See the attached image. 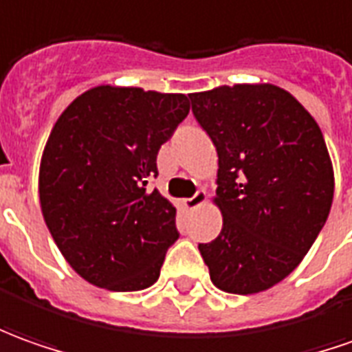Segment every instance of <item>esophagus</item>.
Listing matches in <instances>:
<instances>
[{
	"instance_id": "esophagus-1",
	"label": "esophagus",
	"mask_w": 352,
	"mask_h": 352,
	"mask_svg": "<svg viewBox=\"0 0 352 352\" xmlns=\"http://www.w3.org/2000/svg\"><path fill=\"white\" fill-rule=\"evenodd\" d=\"M206 202V190H196L195 196H190V198H185L183 200V206L186 208V210H195V208L202 206Z\"/></svg>"
}]
</instances>
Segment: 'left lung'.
I'll list each match as a JSON object with an SVG mask.
<instances>
[{
  "mask_svg": "<svg viewBox=\"0 0 352 352\" xmlns=\"http://www.w3.org/2000/svg\"><path fill=\"white\" fill-rule=\"evenodd\" d=\"M217 150L214 202L221 233L198 245L212 283L254 295L307 256L333 202L326 140L302 104L276 85L217 86L188 94Z\"/></svg>",
  "mask_w": 352,
  "mask_h": 352,
  "instance_id": "1",
  "label": "left lung"
}]
</instances>
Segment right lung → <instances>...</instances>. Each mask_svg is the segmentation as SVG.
<instances>
[{
  "label": "right lung",
  "instance_id": "add662e5",
  "mask_svg": "<svg viewBox=\"0 0 352 352\" xmlns=\"http://www.w3.org/2000/svg\"><path fill=\"white\" fill-rule=\"evenodd\" d=\"M188 109L185 94L102 85L56 121L40 162V206L57 248L88 283L125 293L157 281L179 239L177 210L146 185Z\"/></svg>",
  "mask_w": 352,
  "mask_h": 352
}]
</instances>
